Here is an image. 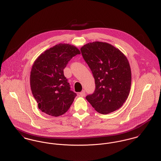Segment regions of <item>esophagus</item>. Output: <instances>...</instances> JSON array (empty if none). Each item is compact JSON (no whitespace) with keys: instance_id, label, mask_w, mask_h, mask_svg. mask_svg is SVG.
Segmentation results:
<instances>
[{"instance_id":"esophagus-1","label":"esophagus","mask_w":161,"mask_h":161,"mask_svg":"<svg viewBox=\"0 0 161 161\" xmlns=\"http://www.w3.org/2000/svg\"><path fill=\"white\" fill-rule=\"evenodd\" d=\"M80 96H81V97H85V91L83 90L81 92H80Z\"/></svg>"}]
</instances>
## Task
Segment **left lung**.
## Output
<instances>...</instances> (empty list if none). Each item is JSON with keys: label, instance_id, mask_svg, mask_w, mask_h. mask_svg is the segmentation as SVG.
Instances as JSON below:
<instances>
[{"label": "left lung", "instance_id": "left-lung-1", "mask_svg": "<svg viewBox=\"0 0 161 161\" xmlns=\"http://www.w3.org/2000/svg\"><path fill=\"white\" fill-rule=\"evenodd\" d=\"M91 69L95 90L86 97L98 113L106 114L119 109L127 99L131 85V71L126 57L112 45L101 42L81 48Z\"/></svg>", "mask_w": 161, "mask_h": 161}]
</instances>
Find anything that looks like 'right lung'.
<instances>
[{
    "instance_id": "right-lung-1",
    "label": "right lung",
    "mask_w": 161,
    "mask_h": 161,
    "mask_svg": "<svg viewBox=\"0 0 161 161\" xmlns=\"http://www.w3.org/2000/svg\"><path fill=\"white\" fill-rule=\"evenodd\" d=\"M80 51L75 46L60 43L45 50L34 62L31 72V88L38 108L52 116L64 114L76 94L70 90L64 69Z\"/></svg>"
}]
</instances>
